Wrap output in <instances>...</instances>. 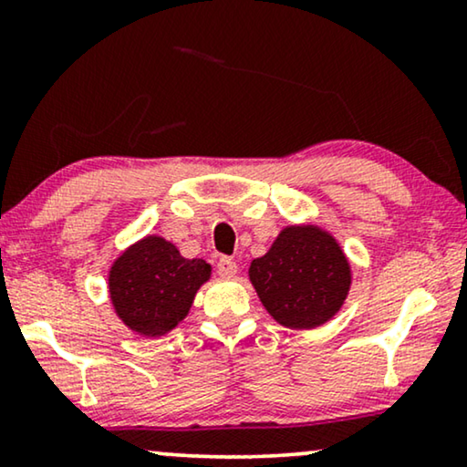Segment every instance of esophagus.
I'll return each instance as SVG.
<instances>
[{
	"instance_id": "1",
	"label": "esophagus",
	"mask_w": 467,
	"mask_h": 467,
	"mask_svg": "<svg viewBox=\"0 0 467 467\" xmlns=\"http://www.w3.org/2000/svg\"><path fill=\"white\" fill-rule=\"evenodd\" d=\"M216 272H219L221 276L232 278L235 276V272H238V264L229 257H219V261H216Z\"/></svg>"
}]
</instances>
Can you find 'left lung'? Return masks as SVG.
<instances>
[{
  "mask_svg": "<svg viewBox=\"0 0 467 467\" xmlns=\"http://www.w3.org/2000/svg\"><path fill=\"white\" fill-rule=\"evenodd\" d=\"M261 304L280 325L310 329L340 310L350 267L337 242L317 227H286L248 270Z\"/></svg>",
  "mask_w": 467,
  "mask_h": 467,
  "instance_id": "8db88e82",
  "label": "left lung"
}]
</instances>
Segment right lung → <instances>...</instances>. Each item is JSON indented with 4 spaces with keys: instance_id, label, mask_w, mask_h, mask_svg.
<instances>
[{
    "instance_id": "obj_1",
    "label": "right lung",
    "mask_w": 467,
    "mask_h": 467,
    "mask_svg": "<svg viewBox=\"0 0 467 467\" xmlns=\"http://www.w3.org/2000/svg\"><path fill=\"white\" fill-rule=\"evenodd\" d=\"M208 278L206 261L184 259L174 244L149 235L114 261L108 286L127 327L152 337L168 334L187 317Z\"/></svg>"
}]
</instances>
